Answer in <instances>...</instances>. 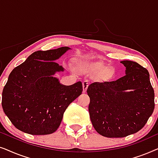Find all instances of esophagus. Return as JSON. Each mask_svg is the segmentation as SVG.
<instances>
[{
  "instance_id": "34e87169",
  "label": "esophagus",
  "mask_w": 158,
  "mask_h": 158,
  "mask_svg": "<svg viewBox=\"0 0 158 158\" xmlns=\"http://www.w3.org/2000/svg\"><path fill=\"white\" fill-rule=\"evenodd\" d=\"M89 85V83L87 81H85L83 82V93H85L87 90V88Z\"/></svg>"
}]
</instances>
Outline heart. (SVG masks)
Wrapping results in <instances>:
<instances>
[{"instance_id": "b5f03b06", "label": "heart", "mask_w": 158, "mask_h": 158, "mask_svg": "<svg viewBox=\"0 0 158 158\" xmlns=\"http://www.w3.org/2000/svg\"><path fill=\"white\" fill-rule=\"evenodd\" d=\"M81 70L85 73H96L100 71L98 77L101 80L111 79L114 75V71L111 68H106V64L101 62H81L80 63Z\"/></svg>"}]
</instances>
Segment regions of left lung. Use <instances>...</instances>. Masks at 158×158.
<instances>
[{"label":"left lung","instance_id":"1","mask_svg":"<svg viewBox=\"0 0 158 158\" xmlns=\"http://www.w3.org/2000/svg\"><path fill=\"white\" fill-rule=\"evenodd\" d=\"M121 63L126 68L124 76L115 81L95 82L87 90L93 126L98 134L109 138L139 131L155 109L154 90L148 70L129 60Z\"/></svg>","mask_w":158,"mask_h":158}]
</instances>
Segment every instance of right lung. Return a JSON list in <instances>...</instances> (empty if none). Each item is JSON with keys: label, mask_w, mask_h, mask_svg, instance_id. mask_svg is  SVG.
<instances>
[{"label": "right lung", "mask_w": 158, "mask_h": 158, "mask_svg": "<svg viewBox=\"0 0 158 158\" xmlns=\"http://www.w3.org/2000/svg\"><path fill=\"white\" fill-rule=\"evenodd\" d=\"M69 49L34 52L10 73L2 93V107L16 128L44 135L60 127L66 109L83 91L81 81L64 85L54 76L64 70L55 61Z\"/></svg>", "instance_id": "obj_1"}]
</instances>
